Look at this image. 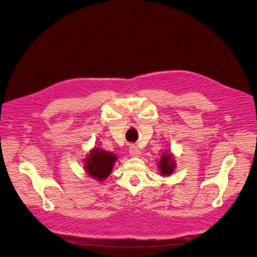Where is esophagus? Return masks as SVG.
<instances>
[{"label": "esophagus", "mask_w": 257, "mask_h": 257, "mask_svg": "<svg viewBox=\"0 0 257 257\" xmlns=\"http://www.w3.org/2000/svg\"><path fill=\"white\" fill-rule=\"evenodd\" d=\"M128 152L132 155V157H138L141 154V150L138 149V147L135 145H131L128 148Z\"/></svg>", "instance_id": "34e87169"}]
</instances>
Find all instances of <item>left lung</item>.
Segmentation results:
<instances>
[{
	"mask_svg": "<svg viewBox=\"0 0 257 257\" xmlns=\"http://www.w3.org/2000/svg\"><path fill=\"white\" fill-rule=\"evenodd\" d=\"M175 168V162L170 153H163L161 157V161L159 164V169L161 170V174L163 176H168L174 172Z\"/></svg>",
	"mask_w": 257,
	"mask_h": 257,
	"instance_id": "1",
	"label": "left lung"
}]
</instances>
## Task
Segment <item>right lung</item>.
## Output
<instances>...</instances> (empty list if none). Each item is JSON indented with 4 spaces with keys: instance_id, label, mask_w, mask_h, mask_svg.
Returning a JSON list of instances; mask_svg holds the SVG:
<instances>
[{
    "instance_id": "1",
    "label": "right lung",
    "mask_w": 257,
    "mask_h": 257,
    "mask_svg": "<svg viewBox=\"0 0 257 257\" xmlns=\"http://www.w3.org/2000/svg\"><path fill=\"white\" fill-rule=\"evenodd\" d=\"M115 161L114 154L95 148L90 152L89 158L85 159L84 169L91 177L102 181L110 175Z\"/></svg>"
}]
</instances>
